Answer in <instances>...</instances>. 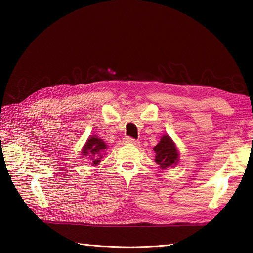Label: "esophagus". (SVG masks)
<instances>
[{
  "label": "esophagus",
  "instance_id": "esophagus-1",
  "mask_svg": "<svg viewBox=\"0 0 253 253\" xmlns=\"http://www.w3.org/2000/svg\"><path fill=\"white\" fill-rule=\"evenodd\" d=\"M124 142L127 143V144H131V145H137V144H138V142H137L135 138H132V137H126Z\"/></svg>",
  "mask_w": 253,
  "mask_h": 253
}]
</instances>
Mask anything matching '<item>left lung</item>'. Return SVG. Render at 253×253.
Listing matches in <instances>:
<instances>
[{
    "mask_svg": "<svg viewBox=\"0 0 253 253\" xmlns=\"http://www.w3.org/2000/svg\"><path fill=\"white\" fill-rule=\"evenodd\" d=\"M154 151L156 153L155 162L162 169H168L174 164L176 165L178 161L177 149L168 135L162 137L160 143L154 147Z\"/></svg>",
    "mask_w": 253,
    "mask_h": 253,
    "instance_id": "left-lung-1",
    "label": "left lung"
}]
</instances>
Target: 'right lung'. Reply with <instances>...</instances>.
Listing matches in <instances>:
<instances>
[{"mask_svg": "<svg viewBox=\"0 0 253 253\" xmlns=\"http://www.w3.org/2000/svg\"><path fill=\"white\" fill-rule=\"evenodd\" d=\"M106 147V144L100 138H98L97 136H92L89 137L87 144L84 145L83 154L84 156H89L93 165H97L100 162L101 154L104 153Z\"/></svg>", "mask_w": 253, "mask_h": 253, "instance_id": "1", "label": "right lung"}]
</instances>
